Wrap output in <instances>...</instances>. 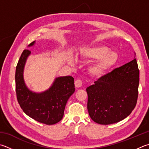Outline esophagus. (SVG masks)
<instances>
[{
	"label": "esophagus",
	"instance_id": "1",
	"mask_svg": "<svg viewBox=\"0 0 149 149\" xmlns=\"http://www.w3.org/2000/svg\"><path fill=\"white\" fill-rule=\"evenodd\" d=\"M75 87H77V88L81 87V86H82V81L80 80V79L75 80Z\"/></svg>",
	"mask_w": 149,
	"mask_h": 149
}]
</instances>
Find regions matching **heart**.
Listing matches in <instances>:
<instances>
[{"mask_svg": "<svg viewBox=\"0 0 149 149\" xmlns=\"http://www.w3.org/2000/svg\"><path fill=\"white\" fill-rule=\"evenodd\" d=\"M79 58L83 61L96 60L88 67V73L91 76L99 77L115 66L118 55L115 51H109L108 47L104 45H95L81 49Z\"/></svg>", "mask_w": 149, "mask_h": 149, "instance_id": "heart-1", "label": "heart"}]
</instances>
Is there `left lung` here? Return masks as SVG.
<instances>
[{
	"instance_id": "left-lung-1",
	"label": "left lung",
	"mask_w": 149,
	"mask_h": 149,
	"mask_svg": "<svg viewBox=\"0 0 149 149\" xmlns=\"http://www.w3.org/2000/svg\"><path fill=\"white\" fill-rule=\"evenodd\" d=\"M139 83L136 58L99 78L86 89L91 118L104 125L126 118L136 105Z\"/></svg>"
}]
</instances>
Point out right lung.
<instances>
[{"label": "right lung", "mask_w": 149, "mask_h": 149, "mask_svg": "<svg viewBox=\"0 0 149 149\" xmlns=\"http://www.w3.org/2000/svg\"><path fill=\"white\" fill-rule=\"evenodd\" d=\"M35 41L30 44L31 47ZM31 51L25 49L15 70V91L17 102L26 115L39 123L52 125L62 120L68 100L75 92L72 76L56 77L47 91L40 93L30 91L23 78L24 67Z\"/></svg>", "instance_id": "1"}]
</instances>
